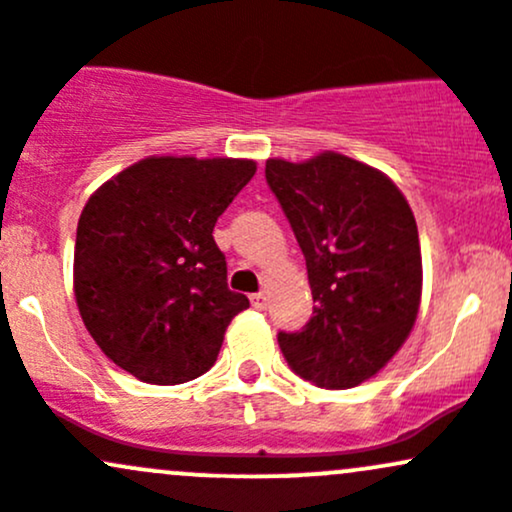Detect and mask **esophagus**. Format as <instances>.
Listing matches in <instances>:
<instances>
[{
	"label": "esophagus",
	"instance_id": "1",
	"mask_svg": "<svg viewBox=\"0 0 512 512\" xmlns=\"http://www.w3.org/2000/svg\"><path fill=\"white\" fill-rule=\"evenodd\" d=\"M251 305H254L256 310H263L268 305V293L261 291V293H254L251 295Z\"/></svg>",
	"mask_w": 512,
	"mask_h": 512
}]
</instances>
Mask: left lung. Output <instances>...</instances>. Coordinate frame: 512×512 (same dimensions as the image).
I'll list each match as a JSON object with an SVG mask.
<instances>
[{
  "label": "left lung",
  "mask_w": 512,
  "mask_h": 512,
  "mask_svg": "<svg viewBox=\"0 0 512 512\" xmlns=\"http://www.w3.org/2000/svg\"><path fill=\"white\" fill-rule=\"evenodd\" d=\"M266 179L293 226L313 291V318L281 333L291 370L325 389L372 379L402 350L421 303L412 207L382 170L323 150L268 157Z\"/></svg>",
  "instance_id": "1"
}]
</instances>
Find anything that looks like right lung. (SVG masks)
<instances>
[{"label": "right lung", "instance_id": "1", "mask_svg": "<svg viewBox=\"0 0 512 512\" xmlns=\"http://www.w3.org/2000/svg\"><path fill=\"white\" fill-rule=\"evenodd\" d=\"M256 175L241 157L150 155L88 197L73 295L108 360L147 384H182L217 362L249 298L229 291L212 231Z\"/></svg>", "mask_w": 512, "mask_h": 512}]
</instances>
